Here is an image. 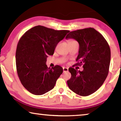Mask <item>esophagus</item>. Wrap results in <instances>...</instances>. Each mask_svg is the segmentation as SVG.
<instances>
[{
  "instance_id": "esophagus-1",
  "label": "esophagus",
  "mask_w": 121,
  "mask_h": 121,
  "mask_svg": "<svg viewBox=\"0 0 121 121\" xmlns=\"http://www.w3.org/2000/svg\"><path fill=\"white\" fill-rule=\"evenodd\" d=\"M63 73L67 72V71H68V68H66V67H63Z\"/></svg>"
}]
</instances>
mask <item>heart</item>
I'll list each match as a JSON object with an SVG mask.
<instances>
[{"instance_id":"obj_1","label":"heart","mask_w":121,"mask_h":121,"mask_svg":"<svg viewBox=\"0 0 121 121\" xmlns=\"http://www.w3.org/2000/svg\"><path fill=\"white\" fill-rule=\"evenodd\" d=\"M73 41H75V40H68V43L72 42H73Z\"/></svg>"}]
</instances>
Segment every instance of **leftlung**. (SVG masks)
Instances as JSON below:
<instances>
[{
	"mask_svg": "<svg viewBox=\"0 0 121 121\" xmlns=\"http://www.w3.org/2000/svg\"><path fill=\"white\" fill-rule=\"evenodd\" d=\"M66 39H74L79 43L76 65H83V70L70 67L71 76L67 84L71 91L81 96H87L98 90L107 77L110 61V50L107 41L94 28L71 31Z\"/></svg>",
	"mask_w": 121,
	"mask_h": 121,
	"instance_id": "obj_1",
	"label": "left lung"
}]
</instances>
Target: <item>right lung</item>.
Segmentation results:
<instances>
[{
	"instance_id": "right-lung-1",
	"label": "right lung",
	"mask_w": 121,
	"mask_h": 121,
	"mask_svg": "<svg viewBox=\"0 0 121 121\" xmlns=\"http://www.w3.org/2000/svg\"><path fill=\"white\" fill-rule=\"evenodd\" d=\"M69 32L37 26L20 38L16 51V70L22 84L30 93L42 95L54 88L63 69L58 65L48 68L46 59Z\"/></svg>"
}]
</instances>
